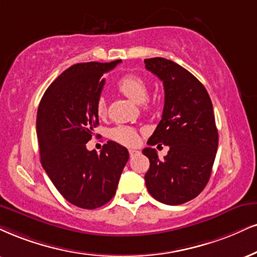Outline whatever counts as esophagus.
Instances as JSON below:
<instances>
[{
  "mask_svg": "<svg viewBox=\"0 0 257 257\" xmlns=\"http://www.w3.org/2000/svg\"><path fill=\"white\" fill-rule=\"evenodd\" d=\"M128 154H130V156L134 157V156H136V155L139 154V151L136 150V149H128Z\"/></svg>",
  "mask_w": 257,
  "mask_h": 257,
  "instance_id": "obj_1",
  "label": "esophagus"
}]
</instances>
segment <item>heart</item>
<instances>
[{"instance_id": "1", "label": "heart", "mask_w": 257, "mask_h": 257, "mask_svg": "<svg viewBox=\"0 0 257 257\" xmlns=\"http://www.w3.org/2000/svg\"><path fill=\"white\" fill-rule=\"evenodd\" d=\"M118 89L126 97L134 101L135 103H142L145 109L149 108L147 102L149 95L148 82L138 75H126L118 82ZM95 110L99 116H104L107 113V103L103 97H99L95 104ZM110 138L123 145H136L139 141L138 131L131 126L120 125L110 130Z\"/></svg>"}]
</instances>
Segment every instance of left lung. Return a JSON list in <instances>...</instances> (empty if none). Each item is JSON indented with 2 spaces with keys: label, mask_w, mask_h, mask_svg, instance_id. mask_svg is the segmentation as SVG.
I'll return each instance as SVG.
<instances>
[{
  "label": "left lung",
  "mask_w": 257,
  "mask_h": 257,
  "mask_svg": "<svg viewBox=\"0 0 257 257\" xmlns=\"http://www.w3.org/2000/svg\"><path fill=\"white\" fill-rule=\"evenodd\" d=\"M144 63L164 87L162 119L148 144L169 147L163 160L153 148L143 150L150 161L145 185L160 202L181 205L200 194L210 180L218 149L213 106L201 82L181 65L161 57Z\"/></svg>",
  "instance_id": "1"
}]
</instances>
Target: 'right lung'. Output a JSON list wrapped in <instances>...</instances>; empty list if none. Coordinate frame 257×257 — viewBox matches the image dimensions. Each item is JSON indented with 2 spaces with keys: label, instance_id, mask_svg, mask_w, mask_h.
Instances as JSON below:
<instances>
[{
  "label": "right lung",
  "instance_id": "right-lung-1",
  "mask_svg": "<svg viewBox=\"0 0 257 257\" xmlns=\"http://www.w3.org/2000/svg\"><path fill=\"white\" fill-rule=\"evenodd\" d=\"M120 62L70 66L47 88L38 108L41 166L66 200L85 210L113 198L128 160L127 149L115 142H107L100 154L85 147L99 125L95 104L104 84L101 76Z\"/></svg>",
  "mask_w": 257,
  "mask_h": 257
}]
</instances>
